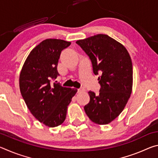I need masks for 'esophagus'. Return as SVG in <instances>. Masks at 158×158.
Listing matches in <instances>:
<instances>
[{
  "label": "esophagus",
  "instance_id": "34e87169",
  "mask_svg": "<svg viewBox=\"0 0 158 158\" xmlns=\"http://www.w3.org/2000/svg\"><path fill=\"white\" fill-rule=\"evenodd\" d=\"M84 91H85V89H84V88H80V89H77V92H78L79 93H82V92H84Z\"/></svg>",
  "mask_w": 158,
  "mask_h": 158
}]
</instances>
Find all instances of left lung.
I'll return each instance as SVG.
<instances>
[{
    "label": "left lung",
    "mask_w": 158,
    "mask_h": 158,
    "mask_svg": "<svg viewBox=\"0 0 158 158\" xmlns=\"http://www.w3.org/2000/svg\"><path fill=\"white\" fill-rule=\"evenodd\" d=\"M76 43L91 61L93 71L100 74V93L89 91L90 102L84 110L90 121L106 125L119 116L132 89V63L123 45L108 36L98 34Z\"/></svg>",
    "instance_id": "1"
}]
</instances>
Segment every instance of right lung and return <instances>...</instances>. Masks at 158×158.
<instances>
[{
    "label": "right lung",
    "mask_w": 158,
    "mask_h": 158,
    "mask_svg": "<svg viewBox=\"0 0 158 158\" xmlns=\"http://www.w3.org/2000/svg\"><path fill=\"white\" fill-rule=\"evenodd\" d=\"M70 44L57 39L42 41L31 51L20 73V91L26 105L34 117L48 127L63 123L77 90L51 83L59 75L57 66L61 52Z\"/></svg>",
    "instance_id": "obj_1"
}]
</instances>
